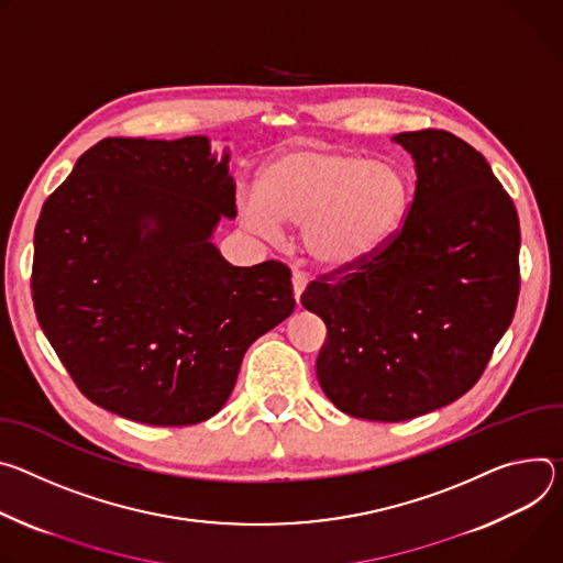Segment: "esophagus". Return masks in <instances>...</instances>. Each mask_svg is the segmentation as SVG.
<instances>
[{
  "label": "esophagus",
  "instance_id": "esophagus-1",
  "mask_svg": "<svg viewBox=\"0 0 563 563\" xmlns=\"http://www.w3.org/2000/svg\"><path fill=\"white\" fill-rule=\"evenodd\" d=\"M292 295H295V299H297V303H299V297H301V292L306 290V284H308V279L301 275V273H292Z\"/></svg>",
  "mask_w": 563,
  "mask_h": 563
}]
</instances>
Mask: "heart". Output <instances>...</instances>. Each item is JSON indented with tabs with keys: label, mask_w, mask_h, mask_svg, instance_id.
<instances>
[{
	"label": "heart",
	"mask_w": 563,
	"mask_h": 563,
	"mask_svg": "<svg viewBox=\"0 0 563 563\" xmlns=\"http://www.w3.org/2000/svg\"><path fill=\"white\" fill-rule=\"evenodd\" d=\"M409 174L389 158H364L331 145H299L268 158L257 192L241 199L243 223L277 236L301 225L308 260L322 271L364 266L400 234L411 208Z\"/></svg>",
	"instance_id": "obj_1"
}]
</instances>
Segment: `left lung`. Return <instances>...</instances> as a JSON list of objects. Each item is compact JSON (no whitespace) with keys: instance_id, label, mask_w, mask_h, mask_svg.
<instances>
[{"instance_id":"left-lung-1","label":"left lung","mask_w":563,"mask_h":563,"mask_svg":"<svg viewBox=\"0 0 563 563\" xmlns=\"http://www.w3.org/2000/svg\"><path fill=\"white\" fill-rule=\"evenodd\" d=\"M416 169L400 234L301 303L327 324L318 380L344 413L400 422L467 394L519 297V217L489 163L443 130L391 136Z\"/></svg>"}]
</instances>
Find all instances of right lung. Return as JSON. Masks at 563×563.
<instances>
[{
    "mask_svg": "<svg viewBox=\"0 0 563 563\" xmlns=\"http://www.w3.org/2000/svg\"><path fill=\"white\" fill-rule=\"evenodd\" d=\"M228 163L208 136L104 139L40 212L37 322L78 389L115 416L212 418L247 346L292 313L284 264L236 268L212 243L236 217Z\"/></svg>",
    "mask_w": 563,
    "mask_h": 563,
    "instance_id": "add662e5",
    "label": "right lung"
}]
</instances>
